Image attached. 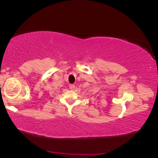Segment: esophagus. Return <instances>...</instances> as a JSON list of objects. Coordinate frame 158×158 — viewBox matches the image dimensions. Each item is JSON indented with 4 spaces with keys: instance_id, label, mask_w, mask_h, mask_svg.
<instances>
[{
    "instance_id": "34e87169",
    "label": "esophagus",
    "mask_w": 158,
    "mask_h": 158,
    "mask_svg": "<svg viewBox=\"0 0 158 158\" xmlns=\"http://www.w3.org/2000/svg\"><path fill=\"white\" fill-rule=\"evenodd\" d=\"M69 88L71 90H73L75 88V85L74 84H70L69 85Z\"/></svg>"
}]
</instances>
